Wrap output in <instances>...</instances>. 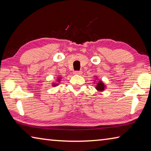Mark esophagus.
I'll return each mask as SVG.
<instances>
[{
  "mask_svg": "<svg viewBox=\"0 0 151 151\" xmlns=\"http://www.w3.org/2000/svg\"><path fill=\"white\" fill-rule=\"evenodd\" d=\"M82 71H81V70H76V71H75V72H74V74H75V75H82Z\"/></svg>",
  "mask_w": 151,
  "mask_h": 151,
  "instance_id": "esophagus-1",
  "label": "esophagus"
}]
</instances>
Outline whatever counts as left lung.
I'll return each mask as SVG.
<instances>
[{"label":"left lung","instance_id":"1","mask_svg":"<svg viewBox=\"0 0 151 151\" xmlns=\"http://www.w3.org/2000/svg\"><path fill=\"white\" fill-rule=\"evenodd\" d=\"M104 84L102 83L101 81H99L98 83H97V85H96V88L97 89V90H99V91H103L104 89Z\"/></svg>","mask_w":151,"mask_h":151}]
</instances>
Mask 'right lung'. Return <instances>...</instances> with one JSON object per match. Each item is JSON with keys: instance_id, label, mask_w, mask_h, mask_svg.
I'll return each instance as SVG.
<instances>
[{"instance_id": "obj_1", "label": "right lung", "mask_w": 151, "mask_h": 151, "mask_svg": "<svg viewBox=\"0 0 151 151\" xmlns=\"http://www.w3.org/2000/svg\"><path fill=\"white\" fill-rule=\"evenodd\" d=\"M55 85H57V84H55ZM54 86H55V85H54Z\"/></svg>"}]
</instances>
